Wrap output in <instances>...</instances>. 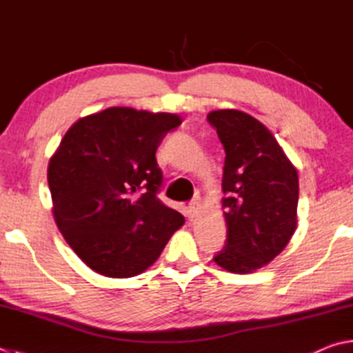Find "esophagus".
<instances>
[{
	"mask_svg": "<svg viewBox=\"0 0 353 353\" xmlns=\"http://www.w3.org/2000/svg\"><path fill=\"white\" fill-rule=\"evenodd\" d=\"M199 209H201V205H199V201H196V199H192V201L188 205V215H189V218H195L198 215Z\"/></svg>",
	"mask_w": 353,
	"mask_h": 353,
	"instance_id": "esophagus-1",
	"label": "esophagus"
}]
</instances>
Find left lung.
Here are the masks:
<instances>
[{"mask_svg": "<svg viewBox=\"0 0 353 353\" xmlns=\"http://www.w3.org/2000/svg\"><path fill=\"white\" fill-rule=\"evenodd\" d=\"M208 121L225 152L228 239L214 259L234 274H252L280 255L296 229V169L256 118L224 109L210 112Z\"/></svg>", "mask_w": 353, "mask_h": 353, "instance_id": "1", "label": "left lung"}]
</instances>
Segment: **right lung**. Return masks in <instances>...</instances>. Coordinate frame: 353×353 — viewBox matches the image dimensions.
I'll use <instances>...</instances> for the list:
<instances>
[{
    "mask_svg": "<svg viewBox=\"0 0 353 353\" xmlns=\"http://www.w3.org/2000/svg\"><path fill=\"white\" fill-rule=\"evenodd\" d=\"M181 118L109 108L79 118L49 161L53 218L97 274L139 275L161 255L184 216L159 201L155 152Z\"/></svg>",
    "mask_w": 353,
    "mask_h": 353,
    "instance_id": "right-lung-1",
    "label": "right lung"
}]
</instances>
